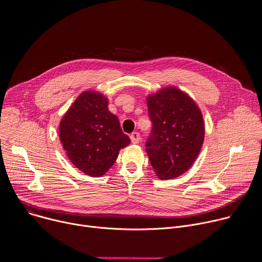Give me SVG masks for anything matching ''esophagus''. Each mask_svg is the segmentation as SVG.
<instances>
[{
    "mask_svg": "<svg viewBox=\"0 0 262 262\" xmlns=\"http://www.w3.org/2000/svg\"><path fill=\"white\" fill-rule=\"evenodd\" d=\"M130 140L134 144H137L139 143V141H140V134L137 133V132H134L132 135H130Z\"/></svg>",
    "mask_w": 262,
    "mask_h": 262,
    "instance_id": "obj_1",
    "label": "esophagus"
}]
</instances>
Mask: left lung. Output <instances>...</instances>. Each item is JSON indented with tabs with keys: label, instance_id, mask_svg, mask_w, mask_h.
Masks as SVG:
<instances>
[{
	"label": "left lung",
	"instance_id": "1",
	"mask_svg": "<svg viewBox=\"0 0 262 262\" xmlns=\"http://www.w3.org/2000/svg\"><path fill=\"white\" fill-rule=\"evenodd\" d=\"M151 130L145 142L149 162L160 179L185 172L196 160L204 139L200 110L187 95L167 87L147 98Z\"/></svg>",
	"mask_w": 262,
	"mask_h": 262
}]
</instances>
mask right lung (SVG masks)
I'll use <instances>...</instances> for the list:
<instances>
[{"label":"right lung","mask_w":262,"mask_h":262,"mask_svg":"<svg viewBox=\"0 0 262 262\" xmlns=\"http://www.w3.org/2000/svg\"><path fill=\"white\" fill-rule=\"evenodd\" d=\"M107 104L101 94L85 92L60 123V140L69 160L92 177L104 175L116 162L119 150L130 143Z\"/></svg>","instance_id":"1"}]
</instances>
